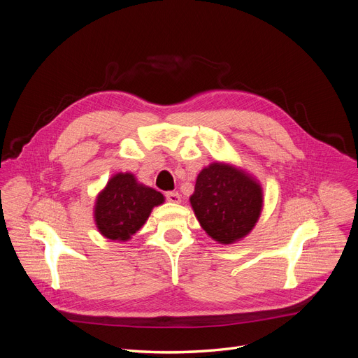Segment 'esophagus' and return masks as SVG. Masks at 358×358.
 <instances>
[{"label":"esophagus","mask_w":358,"mask_h":358,"mask_svg":"<svg viewBox=\"0 0 358 358\" xmlns=\"http://www.w3.org/2000/svg\"><path fill=\"white\" fill-rule=\"evenodd\" d=\"M166 199H167V201H170V203H174V204H178V203L181 201L180 194H178V192H174V191H170V192H167V194H166Z\"/></svg>","instance_id":"obj_1"}]
</instances>
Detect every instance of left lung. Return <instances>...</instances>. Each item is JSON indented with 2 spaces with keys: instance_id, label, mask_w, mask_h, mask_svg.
<instances>
[{
  "instance_id": "obj_1",
  "label": "left lung",
  "mask_w": 358,
  "mask_h": 358,
  "mask_svg": "<svg viewBox=\"0 0 358 358\" xmlns=\"http://www.w3.org/2000/svg\"><path fill=\"white\" fill-rule=\"evenodd\" d=\"M189 203L213 240L233 244L254 229L263 208V189L245 171L217 161L199 174Z\"/></svg>"
}]
</instances>
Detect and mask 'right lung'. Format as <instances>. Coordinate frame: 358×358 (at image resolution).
I'll return each mask as SVG.
<instances>
[{
  "label": "right lung",
  "mask_w": 358,
  "mask_h": 358,
  "mask_svg": "<svg viewBox=\"0 0 358 358\" xmlns=\"http://www.w3.org/2000/svg\"><path fill=\"white\" fill-rule=\"evenodd\" d=\"M162 203L164 196L140 184L134 174L118 173L96 197L95 225L106 238L127 241L144 225L151 210Z\"/></svg>",
  "instance_id": "1"
}]
</instances>
